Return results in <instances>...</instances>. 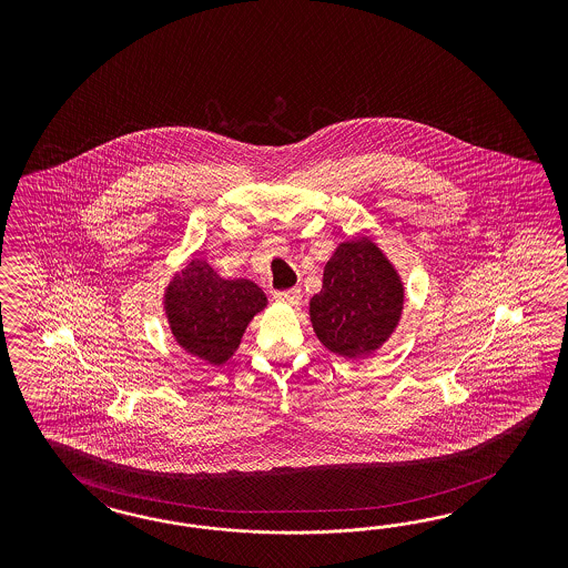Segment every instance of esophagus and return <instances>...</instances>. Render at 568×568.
Instances as JSON below:
<instances>
[{
  "label": "esophagus",
  "mask_w": 568,
  "mask_h": 568,
  "mask_svg": "<svg viewBox=\"0 0 568 568\" xmlns=\"http://www.w3.org/2000/svg\"><path fill=\"white\" fill-rule=\"evenodd\" d=\"M276 302H283V304H290V306H297L300 300H302V292L300 290H287V292H276Z\"/></svg>",
  "instance_id": "esophagus-1"
}]
</instances>
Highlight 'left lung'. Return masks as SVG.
I'll list each match as a JSON object with an SVG mask.
<instances>
[{"instance_id":"8db88e82","label":"left lung","mask_w":568,"mask_h":568,"mask_svg":"<svg viewBox=\"0 0 568 568\" xmlns=\"http://www.w3.org/2000/svg\"><path fill=\"white\" fill-rule=\"evenodd\" d=\"M396 266L366 235L337 245L325 264L323 290L310 300V321L328 352L358 361L375 354L396 331L404 310Z\"/></svg>"}]
</instances>
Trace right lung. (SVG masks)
I'll return each instance as SVG.
<instances>
[{
  "label": "right lung",
  "instance_id": "obj_1",
  "mask_svg": "<svg viewBox=\"0 0 568 568\" xmlns=\"http://www.w3.org/2000/svg\"><path fill=\"white\" fill-rule=\"evenodd\" d=\"M268 300L247 278H223L204 258H191L164 290L174 342L212 366L233 358L252 318Z\"/></svg>",
  "mask_w": 568,
  "mask_h": 568
}]
</instances>
